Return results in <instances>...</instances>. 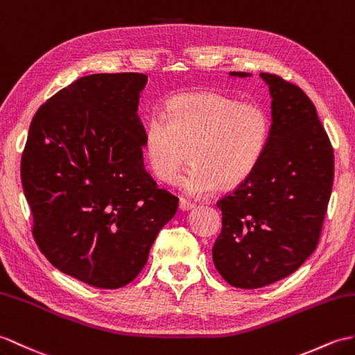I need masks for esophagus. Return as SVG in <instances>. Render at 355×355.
<instances>
[{
	"instance_id": "34e87169",
	"label": "esophagus",
	"mask_w": 355,
	"mask_h": 355,
	"mask_svg": "<svg viewBox=\"0 0 355 355\" xmlns=\"http://www.w3.org/2000/svg\"><path fill=\"white\" fill-rule=\"evenodd\" d=\"M178 207H180V210H183V211H187V210H191V209H193V207H195V204H193V202H191V201H187V200H184V198H180Z\"/></svg>"
}]
</instances>
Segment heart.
I'll return each instance as SVG.
<instances>
[{
	"label": "heart",
	"mask_w": 355,
	"mask_h": 355,
	"mask_svg": "<svg viewBox=\"0 0 355 355\" xmlns=\"http://www.w3.org/2000/svg\"><path fill=\"white\" fill-rule=\"evenodd\" d=\"M270 131V114L259 103L218 92L181 94L166 103L164 114L148 118L145 155L163 183H174L191 159L181 186L204 195L218 184L232 189L248 180L265 157Z\"/></svg>",
	"instance_id": "1"
}]
</instances>
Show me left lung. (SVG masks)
I'll return each mask as SVG.
<instances>
[{
  "instance_id": "left-lung-1",
  "label": "left lung",
  "mask_w": 355,
  "mask_h": 355,
  "mask_svg": "<svg viewBox=\"0 0 355 355\" xmlns=\"http://www.w3.org/2000/svg\"><path fill=\"white\" fill-rule=\"evenodd\" d=\"M260 77L272 96L270 140L254 174L218 201L222 230L213 245L218 272L241 289L275 283L310 257L334 178L333 146L315 104L275 73Z\"/></svg>"
}]
</instances>
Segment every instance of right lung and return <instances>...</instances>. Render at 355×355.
<instances>
[{
	"mask_svg": "<svg viewBox=\"0 0 355 355\" xmlns=\"http://www.w3.org/2000/svg\"><path fill=\"white\" fill-rule=\"evenodd\" d=\"M145 73H94L39 107L21 160L33 237L54 268L118 289L144 269L178 198L144 166Z\"/></svg>",
	"mask_w": 355,
	"mask_h": 355,
	"instance_id": "right-lung-1",
	"label": "right lung"
}]
</instances>
